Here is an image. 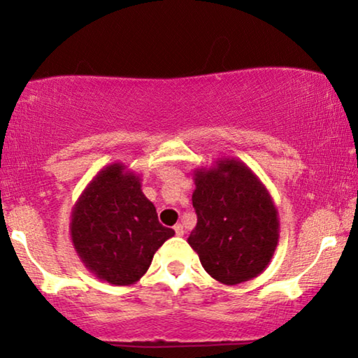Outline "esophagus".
Wrapping results in <instances>:
<instances>
[{
    "label": "esophagus",
    "mask_w": 358,
    "mask_h": 358,
    "mask_svg": "<svg viewBox=\"0 0 358 358\" xmlns=\"http://www.w3.org/2000/svg\"><path fill=\"white\" fill-rule=\"evenodd\" d=\"M174 231H176V236H184V227L180 223L176 224Z\"/></svg>",
    "instance_id": "esophagus-1"
}]
</instances>
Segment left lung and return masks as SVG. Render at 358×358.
<instances>
[{
  "label": "left lung",
  "mask_w": 358,
  "mask_h": 358,
  "mask_svg": "<svg viewBox=\"0 0 358 358\" xmlns=\"http://www.w3.org/2000/svg\"><path fill=\"white\" fill-rule=\"evenodd\" d=\"M194 182L197 224L187 243L205 271L223 285L257 277L272 261L280 228L266 185L234 158L195 169Z\"/></svg>",
  "instance_id": "1"
}]
</instances>
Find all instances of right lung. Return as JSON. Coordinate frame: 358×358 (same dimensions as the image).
<instances>
[{
    "instance_id": "right-lung-1",
    "label": "right lung",
    "mask_w": 358,
    "mask_h": 358,
    "mask_svg": "<svg viewBox=\"0 0 358 358\" xmlns=\"http://www.w3.org/2000/svg\"><path fill=\"white\" fill-rule=\"evenodd\" d=\"M75 251L91 273L110 285H134L174 231L158 222L141 179L122 163L106 166L71 210Z\"/></svg>"
}]
</instances>
